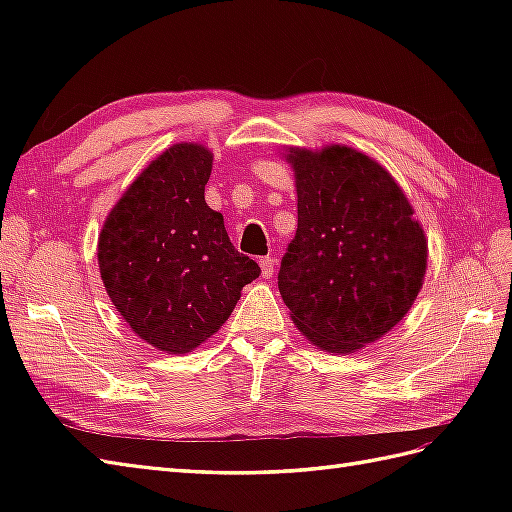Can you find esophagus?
<instances>
[{
	"instance_id": "34e87169",
	"label": "esophagus",
	"mask_w": 512,
	"mask_h": 512,
	"mask_svg": "<svg viewBox=\"0 0 512 512\" xmlns=\"http://www.w3.org/2000/svg\"><path fill=\"white\" fill-rule=\"evenodd\" d=\"M259 266H262V275H264L266 279H270V277H273V273H275L277 259H273V257H262V259H259Z\"/></svg>"
}]
</instances>
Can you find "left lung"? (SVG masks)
<instances>
[{"instance_id": "obj_1", "label": "left lung", "mask_w": 512, "mask_h": 512, "mask_svg": "<svg viewBox=\"0 0 512 512\" xmlns=\"http://www.w3.org/2000/svg\"><path fill=\"white\" fill-rule=\"evenodd\" d=\"M290 162L297 233L281 257V299L314 345L361 350L416 301L427 239L394 178L361 151L297 149Z\"/></svg>"}]
</instances>
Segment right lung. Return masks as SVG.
I'll return each instance as SVG.
<instances>
[{
  "label": "right lung",
  "instance_id": "add662e5",
  "mask_svg": "<svg viewBox=\"0 0 512 512\" xmlns=\"http://www.w3.org/2000/svg\"><path fill=\"white\" fill-rule=\"evenodd\" d=\"M211 162L200 145L167 149L118 200L99 237L107 295L162 352L184 354L209 339L262 275L231 244L222 213L204 202Z\"/></svg>",
  "mask_w": 512,
  "mask_h": 512
}]
</instances>
